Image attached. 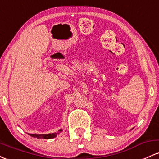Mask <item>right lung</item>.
I'll return each instance as SVG.
<instances>
[{
	"instance_id": "obj_1",
	"label": "right lung",
	"mask_w": 159,
	"mask_h": 159,
	"mask_svg": "<svg viewBox=\"0 0 159 159\" xmlns=\"http://www.w3.org/2000/svg\"><path fill=\"white\" fill-rule=\"evenodd\" d=\"M62 132V129H60L59 132ZM59 132L57 133H52V134H28L30 136L34 137V138H44V139H51V138H54L57 135V134H59Z\"/></svg>"
}]
</instances>
